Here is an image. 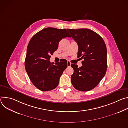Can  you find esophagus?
<instances>
[{
    "label": "esophagus",
    "mask_w": 128,
    "mask_h": 128,
    "mask_svg": "<svg viewBox=\"0 0 128 128\" xmlns=\"http://www.w3.org/2000/svg\"><path fill=\"white\" fill-rule=\"evenodd\" d=\"M70 65H71V63L69 61H67V66L68 67H70Z\"/></svg>",
    "instance_id": "1"
}]
</instances>
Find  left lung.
Wrapping results in <instances>:
<instances>
[{"instance_id":"8db88e82","label":"left lung","mask_w":128,"mask_h":128,"mask_svg":"<svg viewBox=\"0 0 128 128\" xmlns=\"http://www.w3.org/2000/svg\"><path fill=\"white\" fill-rule=\"evenodd\" d=\"M78 43V58L84 59L82 66L71 64L74 72L71 83L80 91H89L95 88L105 75L107 70V49L101 36L88 29H67Z\"/></svg>"}]
</instances>
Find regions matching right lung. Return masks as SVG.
Masks as SVG:
<instances>
[{"mask_svg":"<svg viewBox=\"0 0 128 128\" xmlns=\"http://www.w3.org/2000/svg\"><path fill=\"white\" fill-rule=\"evenodd\" d=\"M71 36L65 29L48 27L36 33L30 40L27 48L25 67L32 84L40 90L48 91L55 88L67 62L50 63V54L58 48L59 42Z\"/></svg>","mask_w":128,"mask_h":128,"instance_id":"right-lung-1","label":"right lung"}]
</instances>
